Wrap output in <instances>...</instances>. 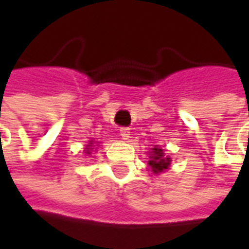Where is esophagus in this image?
I'll list each match as a JSON object with an SVG mask.
<instances>
[{
    "label": "esophagus",
    "mask_w": 249,
    "mask_h": 249,
    "mask_svg": "<svg viewBox=\"0 0 249 249\" xmlns=\"http://www.w3.org/2000/svg\"><path fill=\"white\" fill-rule=\"evenodd\" d=\"M120 135H121V137H123L124 140H128L130 137V129L129 128H121V129H120Z\"/></svg>",
    "instance_id": "1"
}]
</instances>
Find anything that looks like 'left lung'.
<instances>
[{
    "label": "left lung",
    "instance_id": "obj_1",
    "mask_svg": "<svg viewBox=\"0 0 249 249\" xmlns=\"http://www.w3.org/2000/svg\"><path fill=\"white\" fill-rule=\"evenodd\" d=\"M149 159H151V160L148 161V165L151 167L152 172L155 173V175H159V173L164 172L165 169L169 168L171 161H172L171 157L164 156V151H162L161 148H159V146L152 148Z\"/></svg>",
    "mask_w": 249,
    "mask_h": 249
}]
</instances>
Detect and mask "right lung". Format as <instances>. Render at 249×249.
<instances>
[{"mask_svg": "<svg viewBox=\"0 0 249 249\" xmlns=\"http://www.w3.org/2000/svg\"><path fill=\"white\" fill-rule=\"evenodd\" d=\"M90 146H92V141H90V142H89V144L87 145V148H85V149H87V151H85V153H87V155H89V153H90V151H92V148H90Z\"/></svg>", "mask_w": 249, "mask_h": 249, "instance_id": "right-lung-1", "label": "right lung"}]
</instances>
